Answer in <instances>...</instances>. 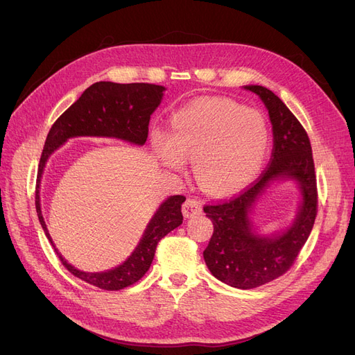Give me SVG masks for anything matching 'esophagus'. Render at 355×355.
Instances as JSON below:
<instances>
[{
    "instance_id": "esophagus-1",
    "label": "esophagus",
    "mask_w": 355,
    "mask_h": 355,
    "mask_svg": "<svg viewBox=\"0 0 355 355\" xmlns=\"http://www.w3.org/2000/svg\"><path fill=\"white\" fill-rule=\"evenodd\" d=\"M202 211V207H201V202L194 200V198H188L184 206H182V213H184V216L187 219L189 218H194V216H198V214H201Z\"/></svg>"
}]
</instances>
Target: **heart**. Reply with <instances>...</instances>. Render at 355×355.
I'll return each instance as SVG.
<instances>
[{
  "label": "heart",
  "instance_id": "b5f03b06",
  "mask_svg": "<svg viewBox=\"0 0 355 355\" xmlns=\"http://www.w3.org/2000/svg\"><path fill=\"white\" fill-rule=\"evenodd\" d=\"M262 115L225 99H198L178 110L170 133L151 132V146L161 166L178 171L194 159V175L204 191L230 194L261 168L268 149Z\"/></svg>",
  "mask_w": 355,
  "mask_h": 355
}]
</instances>
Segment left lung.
I'll list each match as a JSON object with an SVG mask.
<instances>
[{
  "label": "left lung",
  "instance_id": "obj_1",
  "mask_svg": "<svg viewBox=\"0 0 355 355\" xmlns=\"http://www.w3.org/2000/svg\"><path fill=\"white\" fill-rule=\"evenodd\" d=\"M259 96L270 115L274 148L270 166L239 197L204 207L213 222V235L204 261L222 283L237 288H254L283 275L293 265L313 231L317 216V180L313 151L304 127L283 101L262 85H243ZM292 180L301 201L295 219L284 229L263 234L251 214L255 202L277 181Z\"/></svg>",
  "mask_w": 355,
  "mask_h": 355
}]
</instances>
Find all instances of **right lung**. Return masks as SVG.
<instances>
[{
    "label": "right lung",
    "mask_w": 355,
    "mask_h": 355,
    "mask_svg": "<svg viewBox=\"0 0 355 355\" xmlns=\"http://www.w3.org/2000/svg\"><path fill=\"white\" fill-rule=\"evenodd\" d=\"M166 87L146 83L118 84L99 81L92 84L80 99L63 112L51 125L38 166L35 187L37 214L46 237L55 247L60 262L80 280L103 290H121L141 280L153 263L158 241L178 228L184 220L182 202L184 196H171L159 204L139 240L136 249L127 259L111 270L87 272L77 270L63 257L53 243L41 213V178L50 155L65 145L71 137H110L142 146L148 137V124L153 112L163 101Z\"/></svg>",
    "instance_id": "right-lung-1"
}]
</instances>
